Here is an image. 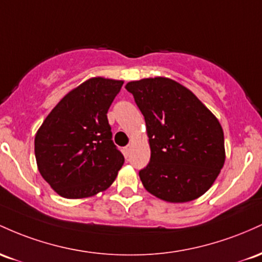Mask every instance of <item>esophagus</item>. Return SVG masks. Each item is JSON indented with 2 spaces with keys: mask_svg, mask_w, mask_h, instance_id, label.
Here are the masks:
<instances>
[{
  "mask_svg": "<svg viewBox=\"0 0 262 262\" xmlns=\"http://www.w3.org/2000/svg\"><path fill=\"white\" fill-rule=\"evenodd\" d=\"M131 148H132L131 146L123 147V155H125L126 157H128V156H130V154H131Z\"/></svg>",
  "mask_w": 262,
  "mask_h": 262,
  "instance_id": "esophagus-1",
  "label": "esophagus"
}]
</instances>
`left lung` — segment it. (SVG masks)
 Returning <instances> with one entry per match:
<instances>
[{"label": "left lung", "instance_id": "1", "mask_svg": "<svg viewBox=\"0 0 262 262\" xmlns=\"http://www.w3.org/2000/svg\"><path fill=\"white\" fill-rule=\"evenodd\" d=\"M145 116L151 160L140 170L147 192L169 203L204 194L225 162L224 132L196 96L168 78L126 84Z\"/></svg>", "mask_w": 262, "mask_h": 262}]
</instances>
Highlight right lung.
<instances>
[{
  "mask_svg": "<svg viewBox=\"0 0 262 262\" xmlns=\"http://www.w3.org/2000/svg\"><path fill=\"white\" fill-rule=\"evenodd\" d=\"M123 81L92 78L73 89L46 117L34 139L38 170L58 194L86 198L107 189L122 167L107 110Z\"/></svg>",
  "mask_w": 262,
  "mask_h": 262,
  "instance_id": "1",
  "label": "right lung"
}]
</instances>
